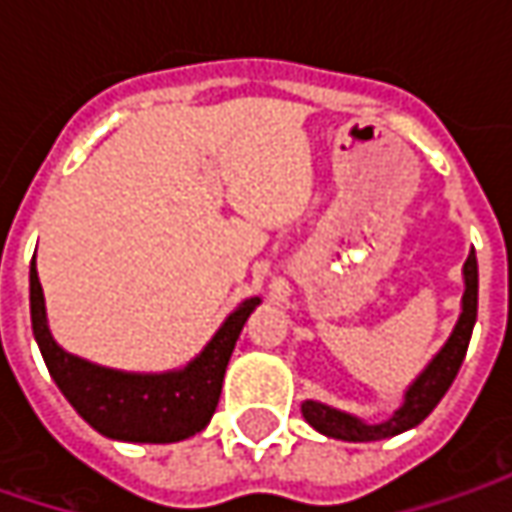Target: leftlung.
I'll use <instances>...</instances> for the list:
<instances>
[{
    "instance_id": "8db88e82",
    "label": "left lung",
    "mask_w": 512,
    "mask_h": 512,
    "mask_svg": "<svg viewBox=\"0 0 512 512\" xmlns=\"http://www.w3.org/2000/svg\"><path fill=\"white\" fill-rule=\"evenodd\" d=\"M476 307H479V265H476V250H470L467 262H464V296H462V316L453 327L450 339L444 347L433 356V362L422 370V376L407 387L404 393V404L382 424H367L350 413H342L336 407H327L319 402L302 404V416L305 422L325 433L330 439H342V442H379V439H390L399 436L404 430L416 427L424 422L433 407L442 402L447 387L453 384L459 367L464 362L467 344H470V333L476 325Z\"/></svg>"
}]
</instances>
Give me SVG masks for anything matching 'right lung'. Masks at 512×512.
Masks as SVG:
<instances>
[{
  "label": "right lung",
  "mask_w": 512,
  "mask_h": 512,
  "mask_svg": "<svg viewBox=\"0 0 512 512\" xmlns=\"http://www.w3.org/2000/svg\"><path fill=\"white\" fill-rule=\"evenodd\" d=\"M259 302L253 296L236 307L205 350L182 370L125 373L85 362L53 342L36 262H30V325L50 376L93 430L119 442L168 444L205 430L219 404L230 353Z\"/></svg>",
  "instance_id": "right-lung-1"
}]
</instances>
